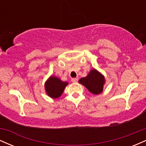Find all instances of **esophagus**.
<instances>
[{"instance_id": "obj_1", "label": "esophagus", "mask_w": 146, "mask_h": 146, "mask_svg": "<svg viewBox=\"0 0 146 146\" xmlns=\"http://www.w3.org/2000/svg\"><path fill=\"white\" fill-rule=\"evenodd\" d=\"M78 78H72L71 79L72 82H78Z\"/></svg>"}]
</instances>
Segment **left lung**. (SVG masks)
<instances>
[{"label":"left lung","instance_id":"8db88e82","mask_svg":"<svg viewBox=\"0 0 146 146\" xmlns=\"http://www.w3.org/2000/svg\"><path fill=\"white\" fill-rule=\"evenodd\" d=\"M79 83L84 85L93 94L99 95L103 91L105 78L102 73L93 68L86 77L80 79Z\"/></svg>","mask_w":146,"mask_h":146}]
</instances>
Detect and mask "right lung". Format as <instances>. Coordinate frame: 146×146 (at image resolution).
<instances>
[{
  "mask_svg": "<svg viewBox=\"0 0 146 146\" xmlns=\"http://www.w3.org/2000/svg\"><path fill=\"white\" fill-rule=\"evenodd\" d=\"M68 82L62 81L60 79L55 76H51L44 84L46 93L50 98L56 99L60 98L62 94L65 87Z\"/></svg>",
  "mask_w": 146,
  "mask_h": 146,
  "instance_id": "right-lung-1",
  "label": "right lung"
}]
</instances>
